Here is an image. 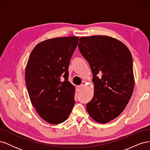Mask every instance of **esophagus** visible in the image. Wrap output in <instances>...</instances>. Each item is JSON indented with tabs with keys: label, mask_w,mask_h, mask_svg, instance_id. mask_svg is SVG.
Returning <instances> with one entry per match:
<instances>
[{
	"label": "esophagus",
	"mask_w": 150,
	"mask_h": 150,
	"mask_svg": "<svg viewBox=\"0 0 150 150\" xmlns=\"http://www.w3.org/2000/svg\"><path fill=\"white\" fill-rule=\"evenodd\" d=\"M83 84H81L79 86H77V90H78V91H79L81 89H82L83 87Z\"/></svg>",
	"instance_id": "esophagus-1"
}]
</instances>
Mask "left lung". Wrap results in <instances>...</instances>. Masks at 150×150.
<instances>
[{"mask_svg":"<svg viewBox=\"0 0 150 150\" xmlns=\"http://www.w3.org/2000/svg\"><path fill=\"white\" fill-rule=\"evenodd\" d=\"M78 47L93 75L94 96L86 109L94 120L106 123L121 114L133 94L132 56L124 44L104 35L81 38Z\"/></svg>","mask_w":150,"mask_h":150,"instance_id":"8db88e82","label":"left lung"}]
</instances>
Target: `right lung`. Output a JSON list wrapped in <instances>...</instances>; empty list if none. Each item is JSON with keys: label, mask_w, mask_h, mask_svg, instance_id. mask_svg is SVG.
<instances>
[{"label": "right lung", "mask_w": 150, "mask_h": 150, "mask_svg": "<svg viewBox=\"0 0 150 150\" xmlns=\"http://www.w3.org/2000/svg\"><path fill=\"white\" fill-rule=\"evenodd\" d=\"M78 40L79 37L48 39L30 54L25 69L27 89L33 106L49 123L65 121L74 106V87L68 81V68Z\"/></svg>", "instance_id": "right-lung-1"}]
</instances>
